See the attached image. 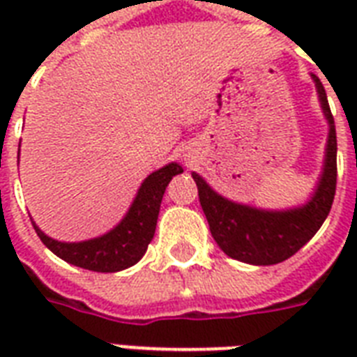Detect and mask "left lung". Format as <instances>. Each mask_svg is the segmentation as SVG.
I'll return each instance as SVG.
<instances>
[{
  "label": "left lung",
  "mask_w": 357,
  "mask_h": 357,
  "mask_svg": "<svg viewBox=\"0 0 357 357\" xmlns=\"http://www.w3.org/2000/svg\"><path fill=\"white\" fill-rule=\"evenodd\" d=\"M313 79L330 123V135L319 189L304 207L291 211H261L241 206L217 195L198 174H192L213 238L224 254L234 259L250 265H276L289 259L319 231L332 209L337 185V137L326 91L319 77L313 75Z\"/></svg>",
  "instance_id": "obj_1"
}]
</instances>
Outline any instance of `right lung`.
I'll return each mask as SVG.
<instances>
[{
    "label": "right lung",
    "instance_id": "add662e5",
    "mask_svg": "<svg viewBox=\"0 0 357 357\" xmlns=\"http://www.w3.org/2000/svg\"><path fill=\"white\" fill-rule=\"evenodd\" d=\"M183 172L178 162H170L161 170L150 174L139 189L133 206L122 222L107 235L83 243H59L36 228L40 241L66 263L94 272H119L135 265L146 254L148 244L155 234L157 217L162 195L170 179Z\"/></svg>",
    "mask_w": 357,
    "mask_h": 357
}]
</instances>
